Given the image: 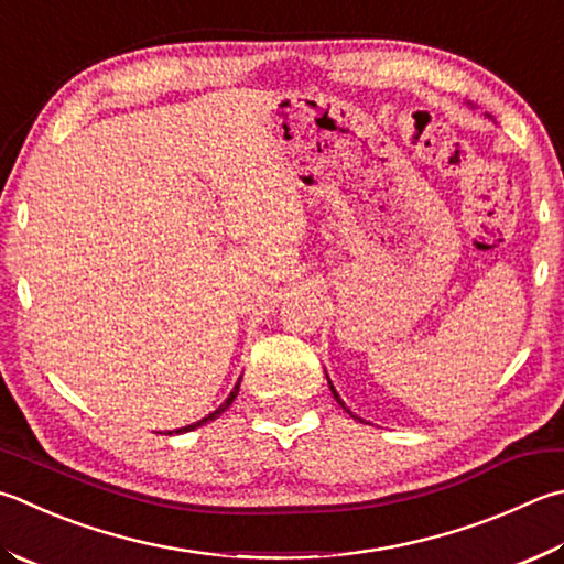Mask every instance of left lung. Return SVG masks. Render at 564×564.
I'll return each mask as SVG.
<instances>
[{"label":"left lung","mask_w":564,"mask_h":564,"mask_svg":"<svg viewBox=\"0 0 564 564\" xmlns=\"http://www.w3.org/2000/svg\"><path fill=\"white\" fill-rule=\"evenodd\" d=\"M327 384H330V392H333V397H335V402H337V404H340V406L345 409V412H347V414H350L352 419H357V416H355V414L350 412V409H347V406H345V402H343V399H340V394H337V392H335V387H333V382H330V377H327Z\"/></svg>","instance_id":"8db88e82"}]
</instances>
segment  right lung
<instances>
[{
    "label": "right lung",
    "mask_w": 564,
    "mask_h": 564,
    "mask_svg": "<svg viewBox=\"0 0 564 564\" xmlns=\"http://www.w3.org/2000/svg\"><path fill=\"white\" fill-rule=\"evenodd\" d=\"M239 384H241V377H239V382L234 384V389H231V392H229V397L224 399V402H221L217 409H214L212 414H207V416H204V419H199V422H194V424H189V426H180V429H175V432H165V434H170V436H172V434H187V432H194V429H197V426H204V424L214 422V419H217L219 414L227 412V409L231 406L234 399H237V394H239Z\"/></svg>",
    "instance_id": "add662e5"
}]
</instances>
